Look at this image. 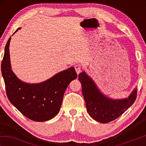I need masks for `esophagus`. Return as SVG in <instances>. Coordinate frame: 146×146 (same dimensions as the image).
<instances>
[{
    "instance_id": "34e87169",
    "label": "esophagus",
    "mask_w": 146,
    "mask_h": 146,
    "mask_svg": "<svg viewBox=\"0 0 146 146\" xmlns=\"http://www.w3.org/2000/svg\"><path fill=\"white\" fill-rule=\"evenodd\" d=\"M74 68H75V70L76 72V73L78 74H79L81 72V70H82V67L81 66H80L78 64H76L74 66Z\"/></svg>"
}]
</instances>
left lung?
Returning <instances> with one entry per match:
<instances>
[{
	"mask_svg": "<svg viewBox=\"0 0 146 146\" xmlns=\"http://www.w3.org/2000/svg\"><path fill=\"white\" fill-rule=\"evenodd\" d=\"M87 111L94 119L102 123H109L122 115L134 102L137 97L135 89L128 98L113 100L100 93L96 86L84 72L78 75Z\"/></svg>",
	"mask_w": 146,
	"mask_h": 146,
	"instance_id": "1",
	"label": "left lung"
}]
</instances>
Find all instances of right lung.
Wrapping results in <instances>:
<instances>
[{
	"label": "right lung",
	"instance_id": "add662e5",
	"mask_svg": "<svg viewBox=\"0 0 146 146\" xmlns=\"http://www.w3.org/2000/svg\"><path fill=\"white\" fill-rule=\"evenodd\" d=\"M15 31V33L18 30ZM9 38L1 62V72L9 101L28 118L44 121L53 118L60 109L66 89L77 78L74 67L60 72L42 83L30 84L21 82L11 70Z\"/></svg>",
	"mask_w": 146,
	"mask_h": 146
}]
</instances>
